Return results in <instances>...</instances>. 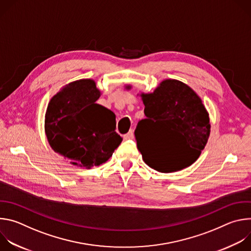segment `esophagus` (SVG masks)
Wrapping results in <instances>:
<instances>
[{
	"instance_id": "esophagus-1",
	"label": "esophagus",
	"mask_w": 251,
	"mask_h": 251,
	"mask_svg": "<svg viewBox=\"0 0 251 251\" xmlns=\"http://www.w3.org/2000/svg\"><path fill=\"white\" fill-rule=\"evenodd\" d=\"M134 138V131L133 130H130L127 134L124 135V139L125 140H131Z\"/></svg>"
}]
</instances>
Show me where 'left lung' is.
<instances>
[{
	"label": "left lung",
	"mask_w": 251,
	"mask_h": 251,
	"mask_svg": "<svg viewBox=\"0 0 251 251\" xmlns=\"http://www.w3.org/2000/svg\"><path fill=\"white\" fill-rule=\"evenodd\" d=\"M142 99L146 118L138 122L134 133L143 160L161 173L191 166L209 136V118L201 98L185 83L167 79L153 93L142 94ZM163 139L173 143L175 158L161 154Z\"/></svg>",
	"instance_id": "left-lung-1"
}]
</instances>
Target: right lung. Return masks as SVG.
Listing matches in <instances>:
<instances>
[{
    "mask_svg": "<svg viewBox=\"0 0 251 251\" xmlns=\"http://www.w3.org/2000/svg\"><path fill=\"white\" fill-rule=\"evenodd\" d=\"M100 91L91 79L71 82L50 101L45 121L54 152L70 164L90 169L108 160L122 142L115 114L97 104Z\"/></svg>",
    "mask_w": 251,
    "mask_h": 251,
    "instance_id": "add662e5",
    "label": "right lung"
}]
</instances>
